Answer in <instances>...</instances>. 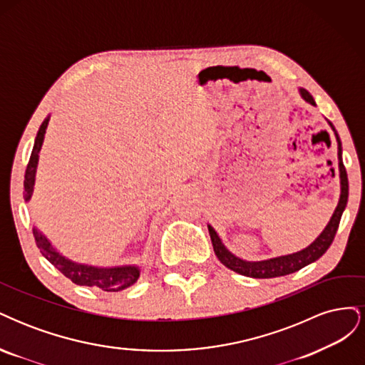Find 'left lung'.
<instances>
[{"label": "left lung", "instance_id": "obj_1", "mask_svg": "<svg viewBox=\"0 0 365 365\" xmlns=\"http://www.w3.org/2000/svg\"><path fill=\"white\" fill-rule=\"evenodd\" d=\"M300 94L304 98L307 103L315 105L314 97L311 96V93L306 91L304 88H300ZM332 129L335 130L334 125L330 123ZM335 135L338 140V161H339V178H341V196H339V202L335 208V213L330 217L329 224L326 225V228L323 230V233L319 235L311 245L307 248L294 252V254H288V256H280V257H274L269 260H262V262H245L239 257H236L235 254H231L225 247L222 242H220L219 236L216 231L208 225V233L210 237H212V244H213V250L215 254L217 256V259L220 260V263L225 264V267L231 271H235L237 274L247 275V277H252V279H272V277H280V275H286V274H292L298 269L304 268L306 264L312 263L315 260H318L323 254L329 250V247L332 245V242L335 239L336 230L339 227V220L342 216V212L347 205V200H349V180H347V172L344 168V163H342V149H341V141L339 137L335 130Z\"/></svg>", "mask_w": 365, "mask_h": 365}]
</instances>
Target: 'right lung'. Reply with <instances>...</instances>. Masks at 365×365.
<instances>
[{"mask_svg": "<svg viewBox=\"0 0 365 365\" xmlns=\"http://www.w3.org/2000/svg\"><path fill=\"white\" fill-rule=\"evenodd\" d=\"M50 117L42 121V125L38 130L35 138V146H33L31 155L27 164L26 175H24V200L29 201L33 193V185H35V175L39 160V150L42 148L43 135L48 125ZM33 236H35L36 245L41 250L42 256L46 257L54 268H58L65 277H68L73 283L81 286H91L105 292H118L123 291L129 286L134 284L140 277V269L137 267H114V268H97L88 267V264H81L71 262L70 259L63 257L56 250L51 247L48 239L43 236L38 228H33Z\"/></svg>", "mask_w": 365, "mask_h": 365, "instance_id": "1", "label": "right lung"}]
</instances>
